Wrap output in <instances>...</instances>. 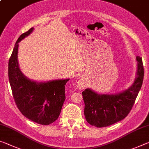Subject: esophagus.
<instances>
[{"label": "esophagus", "mask_w": 149, "mask_h": 149, "mask_svg": "<svg viewBox=\"0 0 149 149\" xmlns=\"http://www.w3.org/2000/svg\"><path fill=\"white\" fill-rule=\"evenodd\" d=\"M77 86L79 89H84L85 86H86V85H85V83H84V81H83L82 79H79L77 82Z\"/></svg>", "instance_id": "obj_1"}]
</instances>
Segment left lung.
I'll return each mask as SVG.
<instances>
[{
    "mask_svg": "<svg viewBox=\"0 0 149 149\" xmlns=\"http://www.w3.org/2000/svg\"><path fill=\"white\" fill-rule=\"evenodd\" d=\"M137 69L133 84L128 89L113 94H100L87 88L82 92L84 115L91 125L109 126L125 119L134 105L142 86L144 68L142 58L136 56Z\"/></svg>",
    "mask_w": 149,
    "mask_h": 149,
    "instance_id": "left-lung-1",
    "label": "left lung"
}]
</instances>
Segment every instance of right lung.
<instances>
[{
    "mask_svg": "<svg viewBox=\"0 0 149 149\" xmlns=\"http://www.w3.org/2000/svg\"><path fill=\"white\" fill-rule=\"evenodd\" d=\"M34 28L18 38L8 62V79L14 100L21 113L28 119L47 125L58 119L65 100V86L70 79L38 82L30 79L20 69L19 42L29 36Z\"/></svg>",
    "mask_w": 149,
    "mask_h": 149,
    "instance_id": "add662e5",
    "label": "right lung"
}]
</instances>
